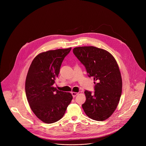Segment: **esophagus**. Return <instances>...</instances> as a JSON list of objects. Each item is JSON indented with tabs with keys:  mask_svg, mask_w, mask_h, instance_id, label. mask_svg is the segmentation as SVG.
<instances>
[{
	"mask_svg": "<svg viewBox=\"0 0 146 146\" xmlns=\"http://www.w3.org/2000/svg\"><path fill=\"white\" fill-rule=\"evenodd\" d=\"M72 94L73 97L74 98V97H76V96L78 94V92H72Z\"/></svg>",
	"mask_w": 146,
	"mask_h": 146,
	"instance_id": "34e87169",
	"label": "esophagus"
}]
</instances>
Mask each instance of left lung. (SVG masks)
<instances>
[{
	"label": "left lung",
	"instance_id": "left-lung-1",
	"mask_svg": "<svg viewBox=\"0 0 146 146\" xmlns=\"http://www.w3.org/2000/svg\"><path fill=\"white\" fill-rule=\"evenodd\" d=\"M73 51L85 66L88 76L96 81L94 94L85 91L86 100L82 108L90 118L105 120L115 110L122 93V81L117 62L109 51L94 46L75 47Z\"/></svg>",
	"mask_w": 146,
	"mask_h": 146
}]
</instances>
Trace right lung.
<instances>
[{
  "instance_id": "right-lung-1",
  "label": "right lung",
  "mask_w": 146,
  "mask_h": 146,
  "mask_svg": "<svg viewBox=\"0 0 146 146\" xmlns=\"http://www.w3.org/2000/svg\"><path fill=\"white\" fill-rule=\"evenodd\" d=\"M72 48L41 52L33 60L25 81V92L29 106L36 116L44 123L61 119L73 96L71 93L53 87L64 58Z\"/></svg>"
}]
</instances>
